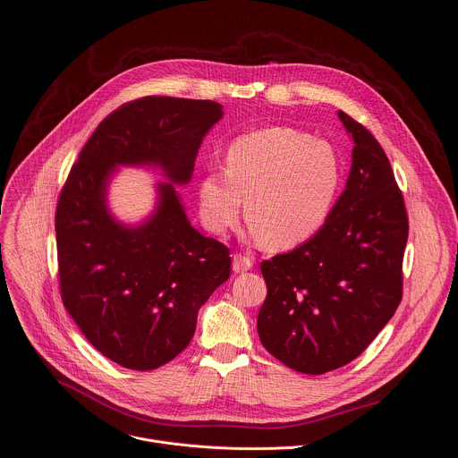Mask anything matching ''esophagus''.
Here are the masks:
<instances>
[{
	"label": "esophagus",
	"instance_id": "esophagus-1",
	"mask_svg": "<svg viewBox=\"0 0 458 458\" xmlns=\"http://www.w3.org/2000/svg\"><path fill=\"white\" fill-rule=\"evenodd\" d=\"M252 265H254L252 258L235 254V256H233V261H232V270H233L235 274H242V272H246V270H250Z\"/></svg>",
	"mask_w": 458,
	"mask_h": 458
}]
</instances>
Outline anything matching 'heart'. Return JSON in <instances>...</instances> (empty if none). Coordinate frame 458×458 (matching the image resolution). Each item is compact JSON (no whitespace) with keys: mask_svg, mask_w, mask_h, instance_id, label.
Listing matches in <instances>:
<instances>
[{"mask_svg":"<svg viewBox=\"0 0 458 458\" xmlns=\"http://www.w3.org/2000/svg\"><path fill=\"white\" fill-rule=\"evenodd\" d=\"M340 184V158L328 142L293 128H267L233 140L225 172L200 179V219L225 233L239 221L244 199L250 237L290 248L323 226Z\"/></svg>","mask_w":458,"mask_h":458,"instance_id":"heart-1","label":"heart"}]
</instances>
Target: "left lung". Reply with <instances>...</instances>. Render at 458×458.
Wrapping results in <instances>:
<instances>
[{
    "label": "left lung",
    "mask_w": 458,
    "mask_h": 458,
    "mask_svg": "<svg viewBox=\"0 0 458 458\" xmlns=\"http://www.w3.org/2000/svg\"><path fill=\"white\" fill-rule=\"evenodd\" d=\"M352 165L325 225L288 254L261 263L263 347L286 367L323 374L358 358L402 301L409 221L391 162L360 122L338 111Z\"/></svg>",
    "instance_id": "left-lung-1"
}]
</instances>
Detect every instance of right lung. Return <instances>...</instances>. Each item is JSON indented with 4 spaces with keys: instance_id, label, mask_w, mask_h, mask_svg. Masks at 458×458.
<instances>
[{
    "instance_id": "obj_1",
    "label": "right lung",
    "mask_w": 458,
    "mask_h": 458,
    "mask_svg": "<svg viewBox=\"0 0 458 458\" xmlns=\"http://www.w3.org/2000/svg\"><path fill=\"white\" fill-rule=\"evenodd\" d=\"M223 116L212 100L144 97L106 116L72 164L56 206L62 301L88 342L111 361L151 370L193 338L197 312L230 277V250L197 232L174 184L191 179L204 135ZM116 165H153L154 216L137 227L106 208Z\"/></svg>"
}]
</instances>
